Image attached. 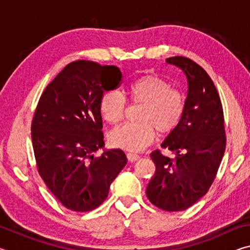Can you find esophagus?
Listing matches in <instances>:
<instances>
[{
	"label": "esophagus",
	"mask_w": 250,
	"mask_h": 250,
	"mask_svg": "<svg viewBox=\"0 0 250 250\" xmlns=\"http://www.w3.org/2000/svg\"><path fill=\"white\" fill-rule=\"evenodd\" d=\"M126 158H128L130 162H134V161L140 159V156H139L138 154H134V153H131V152H129V153H126Z\"/></svg>",
	"instance_id": "obj_1"
}]
</instances>
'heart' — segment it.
Instances as JSON below:
<instances>
[{"mask_svg":"<svg viewBox=\"0 0 250 250\" xmlns=\"http://www.w3.org/2000/svg\"><path fill=\"white\" fill-rule=\"evenodd\" d=\"M131 104H141L137 124H126L113 130L109 141L113 146L139 152L153 141L155 131L168 134L179 126L185 111L183 94L166 79L155 75H145L131 80L122 91ZM124 97L115 91H105L100 97L99 111L104 122L116 125L125 111Z\"/></svg>","mask_w":250,"mask_h":250,"instance_id":"heart-1","label":"heart"}]
</instances>
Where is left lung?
Segmentation results:
<instances>
[{
	"label": "left lung",
	"mask_w": 250,
	"mask_h": 250,
	"mask_svg": "<svg viewBox=\"0 0 250 250\" xmlns=\"http://www.w3.org/2000/svg\"><path fill=\"white\" fill-rule=\"evenodd\" d=\"M166 61L185 73L188 97L179 126L161 145L174 158L159 149L150 154L155 172L146 196L158 208L179 211L195 204L213 184L226 149L225 122L221 98L208 74L188 57Z\"/></svg>",
	"instance_id": "8db88e82"
}]
</instances>
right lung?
I'll list each match as a JSON object with an SVG mask.
<instances>
[{"instance_id":"add662e5","label":"right lung","mask_w":250,"mask_h":250,"mask_svg":"<svg viewBox=\"0 0 250 250\" xmlns=\"http://www.w3.org/2000/svg\"><path fill=\"white\" fill-rule=\"evenodd\" d=\"M116 66L91 61L66 65L42 94L31 131L36 167L53 195L66 208L89 211L107 198L110 184L126 164L120 149L103 147L99 100L119 86Z\"/></svg>"}]
</instances>
